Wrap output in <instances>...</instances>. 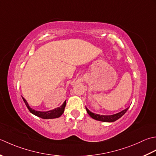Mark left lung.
<instances>
[{"label": "left lung", "mask_w": 156, "mask_h": 156, "mask_svg": "<svg viewBox=\"0 0 156 156\" xmlns=\"http://www.w3.org/2000/svg\"><path fill=\"white\" fill-rule=\"evenodd\" d=\"M85 108H86L87 112L92 119H94L96 120H99V121L112 122L116 121V120L119 119L120 117H122L124 114L126 112V111L128 110L129 108H127L122 110L121 112L114 114H112V115H100V114H94L93 112H91V111L89 110L86 107H85Z\"/></svg>", "instance_id": "obj_1"}]
</instances>
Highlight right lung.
Masks as SVG:
<instances>
[{
    "label": "right lung",
    "instance_id": "right-lung-1",
    "mask_svg": "<svg viewBox=\"0 0 156 156\" xmlns=\"http://www.w3.org/2000/svg\"><path fill=\"white\" fill-rule=\"evenodd\" d=\"M22 99H23L28 110H30V112L31 114H33L35 116L40 117V118H42L44 119H52L58 118V117L61 116L63 114V112H64L65 106H66V100H65L60 107H58L56 108H55L51 110L46 111V112H42V111H37V110H35L34 109H32L29 106L27 101L24 99L23 97H22Z\"/></svg>",
    "mask_w": 156,
    "mask_h": 156
}]
</instances>
